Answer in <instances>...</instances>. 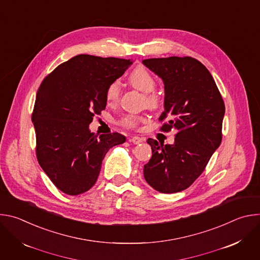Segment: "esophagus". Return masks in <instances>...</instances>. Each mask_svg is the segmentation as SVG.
Listing matches in <instances>:
<instances>
[{"mask_svg":"<svg viewBox=\"0 0 260 260\" xmlns=\"http://www.w3.org/2000/svg\"><path fill=\"white\" fill-rule=\"evenodd\" d=\"M131 142H133L134 144H140V143H142L143 142V139L142 138H140V137H138V136H134V137H132V139H131Z\"/></svg>","mask_w":260,"mask_h":260,"instance_id":"obj_1","label":"esophagus"}]
</instances>
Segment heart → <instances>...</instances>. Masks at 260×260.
Listing matches in <instances>:
<instances>
[{"mask_svg":"<svg viewBox=\"0 0 260 260\" xmlns=\"http://www.w3.org/2000/svg\"><path fill=\"white\" fill-rule=\"evenodd\" d=\"M128 83L136 89L145 93L146 106L150 109H156L161 104V96L154 91L156 87V79L145 67L139 66L135 68L127 76ZM121 94V87L118 80L110 82L106 88L105 96L108 104L113 105L119 101ZM145 121V117L141 115L128 114L120 119V124L127 128H135L140 122Z\"/></svg>","mask_w":260,"mask_h":260,"instance_id":"heart-1","label":"heart"}]
</instances>
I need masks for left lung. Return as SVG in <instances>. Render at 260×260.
<instances>
[{"label": "left lung", "instance_id": "obj_1", "mask_svg": "<svg viewBox=\"0 0 260 260\" xmlns=\"http://www.w3.org/2000/svg\"><path fill=\"white\" fill-rule=\"evenodd\" d=\"M143 63L165 83L160 131L177 132L173 145L147 140L152 156L144 166V178L161 193L179 192L201 176L219 147L224 102L208 69L193 57L148 58Z\"/></svg>", "mask_w": 260, "mask_h": 260}]
</instances>
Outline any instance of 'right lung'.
I'll list each match as a JSON object with an SVG mask.
<instances>
[{
    "mask_svg": "<svg viewBox=\"0 0 260 260\" xmlns=\"http://www.w3.org/2000/svg\"><path fill=\"white\" fill-rule=\"evenodd\" d=\"M131 63L116 57L74 56L47 75L37 92L31 114L37 159L66 194L89 190L110 148L125 142L118 133L98 137L88 125L106 108L108 84Z\"/></svg>",
    "mask_w": 260,
    "mask_h": 260,
    "instance_id": "obj_1",
    "label": "right lung"
}]
</instances>
